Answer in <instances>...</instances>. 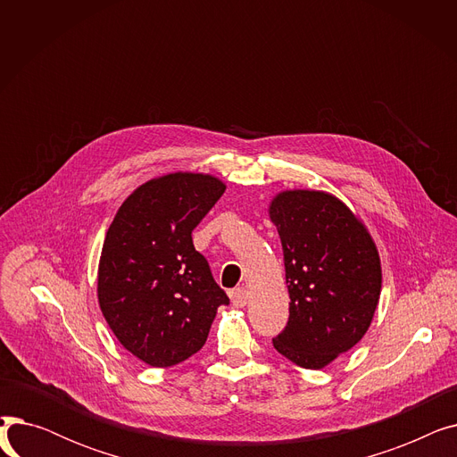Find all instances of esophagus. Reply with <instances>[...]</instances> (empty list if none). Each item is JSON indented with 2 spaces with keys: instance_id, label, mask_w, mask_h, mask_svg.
<instances>
[{
  "instance_id": "esophagus-1",
  "label": "esophagus",
  "mask_w": 457,
  "mask_h": 457,
  "mask_svg": "<svg viewBox=\"0 0 457 457\" xmlns=\"http://www.w3.org/2000/svg\"><path fill=\"white\" fill-rule=\"evenodd\" d=\"M229 296H231V302L235 307H245L248 302V291L245 289V287H237V289H233L229 293Z\"/></svg>"
}]
</instances>
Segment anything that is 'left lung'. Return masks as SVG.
Segmentation results:
<instances>
[{
    "instance_id": "8db88e82",
    "label": "left lung",
    "mask_w": 457,
    "mask_h": 457,
    "mask_svg": "<svg viewBox=\"0 0 457 457\" xmlns=\"http://www.w3.org/2000/svg\"><path fill=\"white\" fill-rule=\"evenodd\" d=\"M269 216L283 248L289 322L274 348L324 369L363 339L381 293V261L363 220L324 190H281Z\"/></svg>"
}]
</instances>
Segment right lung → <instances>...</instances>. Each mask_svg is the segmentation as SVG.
I'll return each mask as SVG.
<instances>
[{
	"label": "right lung",
	"mask_w": 457,
	"mask_h": 457,
	"mask_svg": "<svg viewBox=\"0 0 457 457\" xmlns=\"http://www.w3.org/2000/svg\"><path fill=\"white\" fill-rule=\"evenodd\" d=\"M226 190L211 174L170 172L137 187L116 211L98 265L102 313L128 352L172 367L207 341L229 298L192 245L195 229Z\"/></svg>",
	"instance_id": "1"
}]
</instances>
